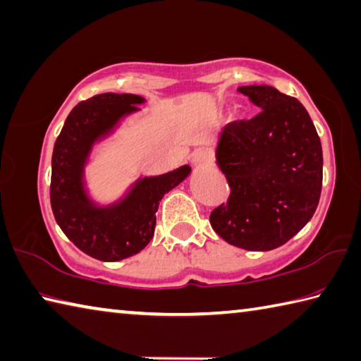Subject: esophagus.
Listing matches in <instances>:
<instances>
[{
	"instance_id": "34e87169",
	"label": "esophagus",
	"mask_w": 361,
	"mask_h": 361,
	"mask_svg": "<svg viewBox=\"0 0 361 361\" xmlns=\"http://www.w3.org/2000/svg\"><path fill=\"white\" fill-rule=\"evenodd\" d=\"M212 162H213V156H212V153L205 152V149H199V152H195L192 156V166L195 169L208 167V166H212Z\"/></svg>"
}]
</instances>
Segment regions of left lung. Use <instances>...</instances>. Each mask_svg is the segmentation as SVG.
<instances>
[{
  "label": "left lung",
  "mask_w": 361,
  "mask_h": 361,
  "mask_svg": "<svg viewBox=\"0 0 361 361\" xmlns=\"http://www.w3.org/2000/svg\"><path fill=\"white\" fill-rule=\"evenodd\" d=\"M262 112L227 124L214 148L231 186L209 222L228 245L271 251L295 237L316 213L322 191V145L300 101L270 85L240 87Z\"/></svg>",
  "instance_id": "1"
}]
</instances>
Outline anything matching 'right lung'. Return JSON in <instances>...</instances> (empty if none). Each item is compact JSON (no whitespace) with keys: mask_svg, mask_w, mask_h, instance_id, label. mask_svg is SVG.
I'll use <instances>...</instances> for the list:
<instances>
[{"mask_svg":"<svg viewBox=\"0 0 361 361\" xmlns=\"http://www.w3.org/2000/svg\"><path fill=\"white\" fill-rule=\"evenodd\" d=\"M147 99L102 93L72 109L51 154L50 202L56 224L80 251L102 262L139 254L154 235L156 212L169 191L191 175L185 164L172 172L139 176L120 199L96 202L87 186V167L96 147L112 137Z\"/></svg>","mask_w":361,"mask_h":361,"instance_id":"obj_1","label":"right lung"}]
</instances>
